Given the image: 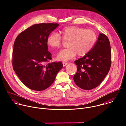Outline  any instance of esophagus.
Instances as JSON below:
<instances>
[{
	"mask_svg": "<svg viewBox=\"0 0 126 126\" xmlns=\"http://www.w3.org/2000/svg\"><path fill=\"white\" fill-rule=\"evenodd\" d=\"M62 64H63V66H66L67 64V63H66V62H63Z\"/></svg>",
	"mask_w": 126,
	"mask_h": 126,
	"instance_id": "34e87169",
	"label": "esophagus"
}]
</instances>
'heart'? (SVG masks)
I'll return each instance as SVG.
<instances>
[{
  "label": "heart",
  "mask_w": 126,
  "mask_h": 126,
  "mask_svg": "<svg viewBox=\"0 0 126 126\" xmlns=\"http://www.w3.org/2000/svg\"><path fill=\"white\" fill-rule=\"evenodd\" d=\"M63 39L69 41L67 49L61 50L57 56L59 61H68L77 54L79 57L85 56L93 48L97 35L91 29L75 26H69L60 31ZM63 39L56 32H52L47 38V45L53 49H59L62 45Z\"/></svg>",
  "instance_id": "obj_1"
}]
</instances>
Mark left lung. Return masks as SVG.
Wrapping results in <instances>:
<instances>
[{"label": "left lung", "instance_id": "1", "mask_svg": "<svg viewBox=\"0 0 126 126\" xmlns=\"http://www.w3.org/2000/svg\"><path fill=\"white\" fill-rule=\"evenodd\" d=\"M77 71L74 76L75 83L84 90L99 86L108 73L111 65V51L109 40L100 33L92 49L83 57L76 60Z\"/></svg>", "mask_w": 126, "mask_h": 126}]
</instances>
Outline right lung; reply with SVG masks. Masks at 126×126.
Here are the masks:
<instances>
[{"label": "right lung", "mask_w": 126, "mask_h": 126, "mask_svg": "<svg viewBox=\"0 0 126 126\" xmlns=\"http://www.w3.org/2000/svg\"><path fill=\"white\" fill-rule=\"evenodd\" d=\"M58 23L34 24L16 37L12 52L13 70L21 81L32 90L40 91L54 81L63 68L62 62L46 63L51 60L47 38L58 26Z\"/></svg>", "instance_id": "obj_1"}]
</instances>
